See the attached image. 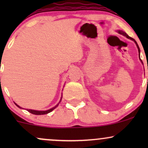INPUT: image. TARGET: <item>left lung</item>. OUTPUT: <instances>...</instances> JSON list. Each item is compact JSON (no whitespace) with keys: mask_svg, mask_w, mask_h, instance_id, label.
I'll return each mask as SVG.
<instances>
[{"mask_svg":"<svg viewBox=\"0 0 148 148\" xmlns=\"http://www.w3.org/2000/svg\"><path fill=\"white\" fill-rule=\"evenodd\" d=\"M118 33H120V34H122V35H125V36H126L127 38H129V39H130V40H133V41H134V42H135L136 44V46H137V47H138V53H139V57H140V49H139V47H138V44H137V42L135 41V40H134L133 38H132V37H130L128 35H127V34L126 33H125V32H123V31H122V30H119L118 31Z\"/></svg>","mask_w":148,"mask_h":148,"instance_id":"1","label":"left lung"}]
</instances>
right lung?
<instances>
[{"label": "right lung", "instance_id": "1", "mask_svg": "<svg viewBox=\"0 0 148 148\" xmlns=\"http://www.w3.org/2000/svg\"><path fill=\"white\" fill-rule=\"evenodd\" d=\"M60 101H61V100H60ZM15 104H16V106L18 107V108H21V107H20L19 106H18V105L16 104V103H15ZM58 104H57L55 107H53V108H51V109L47 110V111H35V110H30V109H28V112H30V113H32V114H35V115H45V114H47V113H50V112H51L53 110L55 109V108L58 106Z\"/></svg>", "mask_w": 148, "mask_h": 148}]
</instances>
